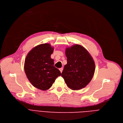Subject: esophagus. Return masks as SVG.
Returning <instances> with one entry per match:
<instances>
[{"label":"esophagus","instance_id":"34e87169","mask_svg":"<svg viewBox=\"0 0 123 123\" xmlns=\"http://www.w3.org/2000/svg\"><path fill=\"white\" fill-rule=\"evenodd\" d=\"M63 68H60L59 69V70L60 71V72H61V73H62V71H63Z\"/></svg>","mask_w":123,"mask_h":123}]
</instances>
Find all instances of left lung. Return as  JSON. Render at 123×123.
I'll return each mask as SVG.
<instances>
[{"label": "left lung", "mask_w": 123, "mask_h": 123, "mask_svg": "<svg viewBox=\"0 0 123 123\" xmlns=\"http://www.w3.org/2000/svg\"><path fill=\"white\" fill-rule=\"evenodd\" d=\"M67 64L61 76L67 86L73 90L85 87L91 81L95 64L89 52L82 46L75 44L66 49Z\"/></svg>", "instance_id": "1"}]
</instances>
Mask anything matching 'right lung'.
Returning <instances> with one entry per match:
<instances>
[{
  "mask_svg": "<svg viewBox=\"0 0 123 123\" xmlns=\"http://www.w3.org/2000/svg\"><path fill=\"white\" fill-rule=\"evenodd\" d=\"M53 51L50 44H40L29 52L25 60L24 71L28 79L34 87L43 91L49 89L61 74L51 58Z\"/></svg>",
  "mask_w": 123,
  "mask_h": 123,
  "instance_id": "1",
  "label": "right lung"
}]
</instances>
